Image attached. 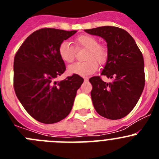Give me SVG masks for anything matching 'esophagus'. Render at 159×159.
Returning <instances> with one entry per match:
<instances>
[{
  "mask_svg": "<svg viewBox=\"0 0 159 159\" xmlns=\"http://www.w3.org/2000/svg\"><path fill=\"white\" fill-rule=\"evenodd\" d=\"M84 81H88V78H86V77H85V78H84Z\"/></svg>",
  "mask_w": 159,
  "mask_h": 159,
  "instance_id": "esophagus-1",
  "label": "esophagus"
}]
</instances>
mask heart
Segmentation results:
<instances>
[{
  "instance_id": "b5f03b06",
  "label": "heart",
  "mask_w": 159,
  "mask_h": 159,
  "mask_svg": "<svg viewBox=\"0 0 159 159\" xmlns=\"http://www.w3.org/2000/svg\"><path fill=\"white\" fill-rule=\"evenodd\" d=\"M76 48H86L83 63H75L68 67V72L79 75H92L98 69V64L106 63L108 57L107 49L105 46L99 44L98 40L90 35H80L75 39ZM58 53L60 59L66 64H71L75 57V51L69 42L63 41L58 48Z\"/></svg>"
}]
</instances>
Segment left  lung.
<instances>
[{
	"instance_id": "left-lung-1",
	"label": "left lung",
	"mask_w": 159,
	"mask_h": 159,
	"mask_svg": "<svg viewBox=\"0 0 159 159\" xmlns=\"http://www.w3.org/2000/svg\"><path fill=\"white\" fill-rule=\"evenodd\" d=\"M102 37L107 43L108 57L100 76L89 79L92 85V102L97 113L109 119L127 116L137 104L145 85L144 60L140 49L127 31L114 26L85 29Z\"/></svg>"
}]
</instances>
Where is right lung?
Returning a JSON list of instances; mask_svg holds the SVG:
<instances>
[{
    "instance_id": "obj_1",
    "label": "right lung",
    "mask_w": 159,
    "mask_h": 159,
    "mask_svg": "<svg viewBox=\"0 0 159 159\" xmlns=\"http://www.w3.org/2000/svg\"><path fill=\"white\" fill-rule=\"evenodd\" d=\"M76 31L44 28L26 38L14 57L15 93L26 111L43 123H55L68 116L84 79L73 74L62 81L65 71L58 48Z\"/></svg>"
}]
</instances>
